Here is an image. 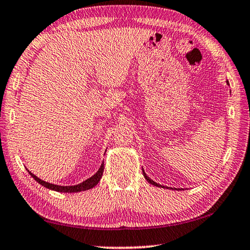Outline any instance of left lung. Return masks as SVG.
<instances>
[{
  "instance_id": "1",
  "label": "left lung",
  "mask_w": 250,
  "mask_h": 250,
  "mask_svg": "<svg viewBox=\"0 0 250 250\" xmlns=\"http://www.w3.org/2000/svg\"><path fill=\"white\" fill-rule=\"evenodd\" d=\"M143 175H144V178L147 180V182H149V183H151V184H153V186H155V187H161L159 183H156V182H154V181H152V180H151V179H149V178H148V176H147L146 174H145V172H144V171H143Z\"/></svg>"
}]
</instances>
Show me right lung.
Returning <instances> with one entry per match:
<instances>
[{"label": "right lung", "instance_id": "add662e5", "mask_svg": "<svg viewBox=\"0 0 250 250\" xmlns=\"http://www.w3.org/2000/svg\"><path fill=\"white\" fill-rule=\"evenodd\" d=\"M30 175L32 176V178L36 180L38 183H40L41 186H43L45 188H48L50 190H55V191H58V192H80V191H85V190H89L91 188H94L96 184H97L99 181H101L102 179V175H103V172H104V163L101 165V167H99V170L97 171V173L94 174L91 178H89L86 181H83V183L80 184H77V186H71V187H61V186H56V184H51V183H48L45 181H42L41 179L37 178L36 175L32 174L31 172L28 171Z\"/></svg>", "mask_w": 250, "mask_h": 250}]
</instances>
